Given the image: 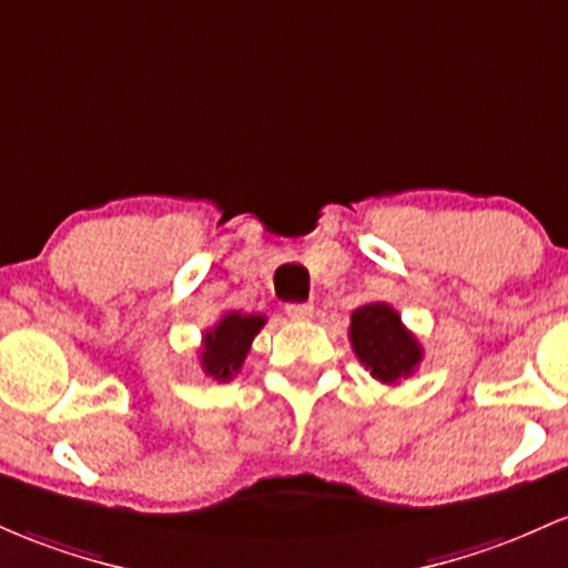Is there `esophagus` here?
I'll return each instance as SVG.
<instances>
[{
    "label": "esophagus",
    "mask_w": 568,
    "mask_h": 568,
    "mask_svg": "<svg viewBox=\"0 0 568 568\" xmlns=\"http://www.w3.org/2000/svg\"><path fill=\"white\" fill-rule=\"evenodd\" d=\"M315 307L310 302H291L285 304V315L294 317V321H307V317H313Z\"/></svg>",
    "instance_id": "1"
}]
</instances>
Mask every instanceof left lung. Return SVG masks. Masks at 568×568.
I'll list each match as a JSON object with an SVG mask.
<instances>
[{
  "instance_id": "1",
  "label": "left lung",
  "mask_w": 568,
  "mask_h": 568,
  "mask_svg": "<svg viewBox=\"0 0 568 568\" xmlns=\"http://www.w3.org/2000/svg\"><path fill=\"white\" fill-rule=\"evenodd\" d=\"M351 345L372 377L385 385H396L409 377L423 358L420 342L402 323V315L390 304L372 302L353 310Z\"/></svg>"
}]
</instances>
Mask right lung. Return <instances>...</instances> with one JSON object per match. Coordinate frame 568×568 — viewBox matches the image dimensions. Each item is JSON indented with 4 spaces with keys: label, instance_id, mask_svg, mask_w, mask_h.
Returning a JSON list of instances; mask_svg holds the SVG:
<instances>
[{
    "label": "right lung",
    "instance_id": "add662e5",
    "mask_svg": "<svg viewBox=\"0 0 568 568\" xmlns=\"http://www.w3.org/2000/svg\"><path fill=\"white\" fill-rule=\"evenodd\" d=\"M264 315H242V313H226L213 328L204 332L202 339V369L204 375L226 383L245 364L247 351H251L255 334L264 328Z\"/></svg>",
    "mask_w": 568,
    "mask_h": 568
}]
</instances>
